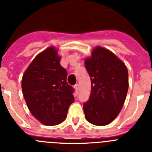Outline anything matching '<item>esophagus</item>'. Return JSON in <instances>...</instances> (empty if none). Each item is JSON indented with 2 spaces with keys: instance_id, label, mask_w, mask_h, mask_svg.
Returning <instances> with one entry per match:
<instances>
[{
  "instance_id": "1",
  "label": "esophagus",
  "mask_w": 152,
  "mask_h": 152,
  "mask_svg": "<svg viewBox=\"0 0 152 152\" xmlns=\"http://www.w3.org/2000/svg\"><path fill=\"white\" fill-rule=\"evenodd\" d=\"M74 87H75V89H76V93H78L79 92V89H80V86H79V84H76L75 86H74Z\"/></svg>"
}]
</instances>
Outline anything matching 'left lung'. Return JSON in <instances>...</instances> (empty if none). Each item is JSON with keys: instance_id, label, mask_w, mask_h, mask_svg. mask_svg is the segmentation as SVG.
<instances>
[{"instance_id": "left-lung-1", "label": "left lung", "mask_w": 152, "mask_h": 152, "mask_svg": "<svg viewBox=\"0 0 152 152\" xmlns=\"http://www.w3.org/2000/svg\"><path fill=\"white\" fill-rule=\"evenodd\" d=\"M85 67L91 80V93L83 104L87 121L107 125L121 110L128 90V72L125 64L110 51L96 47Z\"/></svg>"}]
</instances>
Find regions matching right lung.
Listing matches in <instances>:
<instances>
[{"label": "right lung", "instance_id": "obj_1", "mask_svg": "<svg viewBox=\"0 0 152 152\" xmlns=\"http://www.w3.org/2000/svg\"><path fill=\"white\" fill-rule=\"evenodd\" d=\"M67 71L60 65L54 47L39 53L25 72L21 81L24 97L29 110L45 125H57L65 121L74 102Z\"/></svg>", "mask_w": 152, "mask_h": 152}]
</instances>
